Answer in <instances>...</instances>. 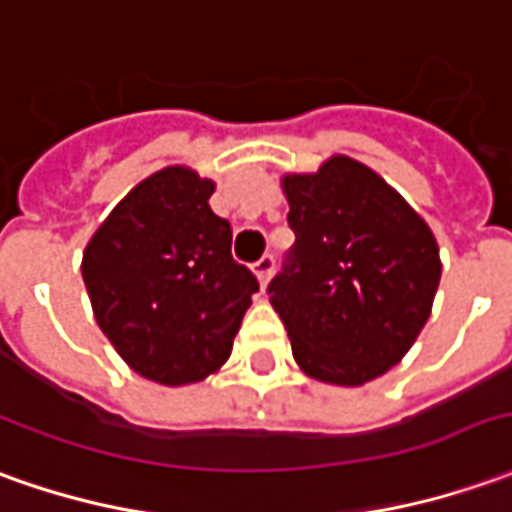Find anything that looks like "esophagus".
Listing matches in <instances>:
<instances>
[{
  "mask_svg": "<svg viewBox=\"0 0 512 512\" xmlns=\"http://www.w3.org/2000/svg\"><path fill=\"white\" fill-rule=\"evenodd\" d=\"M273 270H276V256L273 253H264L259 262H253V273L259 276L262 284H267V278L273 276Z\"/></svg>",
  "mask_w": 512,
  "mask_h": 512,
  "instance_id": "34e87169",
  "label": "esophagus"
}]
</instances>
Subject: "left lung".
<instances>
[{
  "label": "left lung",
  "instance_id": "8db88e82",
  "mask_svg": "<svg viewBox=\"0 0 512 512\" xmlns=\"http://www.w3.org/2000/svg\"><path fill=\"white\" fill-rule=\"evenodd\" d=\"M295 245L267 295L312 379L357 387L410 351L440 281L438 242L404 197L354 158L287 175Z\"/></svg>",
  "mask_w": 512,
  "mask_h": 512
}]
</instances>
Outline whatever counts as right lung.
Listing matches in <instances>:
<instances>
[{
	"mask_svg": "<svg viewBox=\"0 0 512 512\" xmlns=\"http://www.w3.org/2000/svg\"><path fill=\"white\" fill-rule=\"evenodd\" d=\"M214 183L183 167L150 175L83 253L94 317L144 379L189 384L231 354L259 281L231 256V222L209 206Z\"/></svg>",
	"mask_w": 512,
	"mask_h": 512,
	"instance_id": "1",
	"label": "right lung"
}]
</instances>
